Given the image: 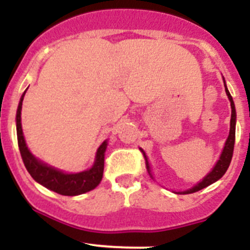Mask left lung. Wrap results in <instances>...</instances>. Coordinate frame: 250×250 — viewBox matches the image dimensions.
I'll return each mask as SVG.
<instances>
[{
    "label": "left lung",
    "mask_w": 250,
    "mask_h": 250,
    "mask_svg": "<svg viewBox=\"0 0 250 250\" xmlns=\"http://www.w3.org/2000/svg\"><path fill=\"white\" fill-rule=\"evenodd\" d=\"M225 86V83H224ZM225 92L228 95V99L230 101V106H231V118H230V130H229V136L225 141V145H224V149H223L222 155H220L219 160L218 163L215 164V167H213L210 173L208 174L204 179H203L202 182L198 183L195 187H193L191 189H188L185 191H180L183 194H191V193H195V191H199L204 188H207L208 185L213 184L215 183L216 180H219L223 175L225 174V171L228 170L229 164H230L231 158H233V151H234V143H235V121H237V112H235V106H234L233 103V98H231V95L229 94L228 89H227V86H225ZM141 152L144 154V158H145V164H146V169H147V173L150 174V176L152 178L151 175V170H150V165H149V161H147L146 155H145V152L143 151V149H140Z\"/></svg>",
    "instance_id": "left-lung-1"
}]
</instances>
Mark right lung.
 <instances>
[{"mask_svg":"<svg viewBox=\"0 0 250 250\" xmlns=\"http://www.w3.org/2000/svg\"><path fill=\"white\" fill-rule=\"evenodd\" d=\"M26 91L21 96V100L19 104V109L16 114V129H17V141H19L20 152H21L22 160L25 164L26 169L30 173V175L36 180L39 184L43 185L50 190L55 191L61 195L74 196L79 194L87 193L92 190L100 184L104 174V158H105V150L107 146V141H104L99 146L96 158L91 169L81 171L76 174H66L63 171L55 169L52 167H48L47 164H43L42 161L35 158L28 150L26 145L23 132L21 126V110L22 101L25 96Z\"/></svg>","mask_w":250,"mask_h":250,"instance_id":"1","label":"right lung"}]
</instances>
